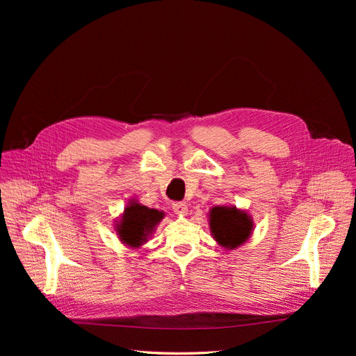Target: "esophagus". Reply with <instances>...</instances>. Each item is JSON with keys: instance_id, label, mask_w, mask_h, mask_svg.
<instances>
[{"instance_id": "34e87169", "label": "esophagus", "mask_w": 356, "mask_h": 356, "mask_svg": "<svg viewBox=\"0 0 356 356\" xmlns=\"http://www.w3.org/2000/svg\"><path fill=\"white\" fill-rule=\"evenodd\" d=\"M172 209H174L175 213H179V215H186L188 211L187 204L184 202H174L172 203Z\"/></svg>"}]
</instances>
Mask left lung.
I'll use <instances>...</instances> for the list:
<instances>
[{
    "instance_id": "left-lung-1",
    "label": "left lung",
    "mask_w": 356,
    "mask_h": 356,
    "mask_svg": "<svg viewBox=\"0 0 356 356\" xmlns=\"http://www.w3.org/2000/svg\"><path fill=\"white\" fill-rule=\"evenodd\" d=\"M211 232L213 238L224 248L242 245L251 234L252 221L236 208H213L209 215Z\"/></svg>"
}]
</instances>
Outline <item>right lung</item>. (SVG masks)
<instances>
[{
	"label": "right lung",
	"mask_w": 356,
	"mask_h": 356,
	"mask_svg": "<svg viewBox=\"0 0 356 356\" xmlns=\"http://www.w3.org/2000/svg\"><path fill=\"white\" fill-rule=\"evenodd\" d=\"M161 217H163V213L157 209H148L138 203H131L124 211L117 232L124 243L139 246L147 241V236L153 232L154 225L161 220Z\"/></svg>",
	"instance_id": "add662e5"
}]
</instances>
